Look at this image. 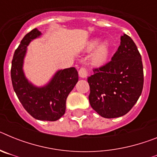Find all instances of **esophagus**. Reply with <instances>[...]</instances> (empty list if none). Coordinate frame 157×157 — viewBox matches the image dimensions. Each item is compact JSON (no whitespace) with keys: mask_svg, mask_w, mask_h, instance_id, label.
I'll return each instance as SVG.
<instances>
[{"mask_svg":"<svg viewBox=\"0 0 157 157\" xmlns=\"http://www.w3.org/2000/svg\"><path fill=\"white\" fill-rule=\"evenodd\" d=\"M78 75L81 78H86L87 77V70L86 68L85 67H81L78 71Z\"/></svg>","mask_w":157,"mask_h":157,"instance_id":"obj_1","label":"esophagus"}]
</instances>
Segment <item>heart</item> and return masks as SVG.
Wrapping results in <instances>:
<instances>
[{"label": "heart", "instance_id": "obj_1", "mask_svg": "<svg viewBox=\"0 0 157 157\" xmlns=\"http://www.w3.org/2000/svg\"><path fill=\"white\" fill-rule=\"evenodd\" d=\"M100 38H94L86 43L85 50L86 52L94 51L92 56V61L95 65H101L105 63L109 58L110 52V43L109 41H104L100 43Z\"/></svg>", "mask_w": 157, "mask_h": 157}]
</instances>
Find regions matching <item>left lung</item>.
<instances>
[{"label":"left lung","instance_id":"obj_1","mask_svg":"<svg viewBox=\"0 0 157 157\" xmlns=\"http://www.w3.org/2000/svg\"><path fill=\"white\" fill-rule=\"evenodd\" d=\"M112 60L94 70L88 77L89 101L94 110L104 118L126 115L138 101L144 83L141 54L130 37L123 34Z\"/></svg>","mask_w":157,"mask_h":157}]
</instances>
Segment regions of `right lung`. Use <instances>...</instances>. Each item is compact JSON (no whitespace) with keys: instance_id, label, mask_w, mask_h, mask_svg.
<instances>
[{"instance_id":"1","label":"right lung","mask_w":157,"mask_h":157,"mask_svg":"<svg viewBox=\"0 0 157 157\" xmlns=\"http://www.w3.org/2000/svg\"><path fill=\"white\" fill-rule=\"evenodd\" d=\"M41 35L37 28L32 30L15 51L11 68L12 86L30 116L38 120L56 121L64 115L67 98L78 81V75L75 67H69L57 71L43 86H36L28 81L23 69L27 47L32 40Z\"/></svg>"}]
</instances>
